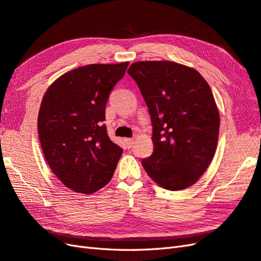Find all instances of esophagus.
Returning a JSON list of instances; mask_svg holds the SVG:
<instances>
[{"label":"esophagus","mask_w":261,"mask_h":261,"mask_svg":"<svg viewBox=\"0 0 261 261\" xmlns=\"http://www.w3.org/2000/svg\"><path fill=\"white\" fill-rule=\"evenodd\" d=\"M124 142H125L126 147L131 148L132 145H133V142H135V140H133V139H124Z\"/></svg>","instance_id":"esophagus-1"}]
</instances>
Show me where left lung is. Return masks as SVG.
<instances>
[{
	"label": "left lung",
	"instance_id": "left-lung-1",
	"mask_svg": "<svg viewBox=\"0 0 261 261\" xmlns=\"http://www.w3.org/2000/svg\"><path fill=\"white\" fill-rule=\"evenodd\" d=\"M128 73L153 125L154 152L142 160L145 172L167 190L190 187L217 150L220 115L209 84L195 69L170 61H139Z\"/></svg>",
	"mask_w": 261,
	"mask_h": 261
}]
</instances>
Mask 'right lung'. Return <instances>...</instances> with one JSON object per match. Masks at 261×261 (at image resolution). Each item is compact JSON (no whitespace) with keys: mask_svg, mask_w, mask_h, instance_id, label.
I'll list each match as a JSON object with an SVG mask.
<instances>
[{"mask_svg":"<svg viewBox=\"0 0 261 261\" xmlns=\"http://www.w3.org/2000/svg\"><path fill=\"white\" fill-rule=\"evenodd\" d=\"M129 62L89 64L57 79L44 94L38 133L44 158L65 187L94 193L113 177L122 148L107 135L109 94Z\"/></svg>","mask_w":261,"mask_h":261,"instance_id":"right-lung-1","label":"right lung"}]
</instances>
